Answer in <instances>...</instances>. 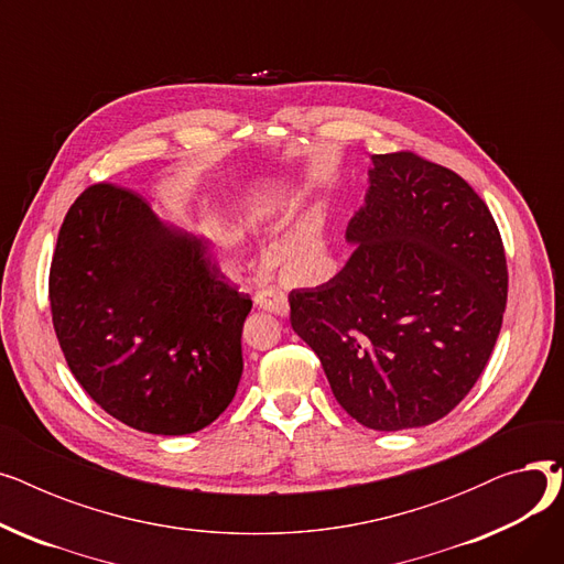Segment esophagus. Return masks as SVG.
<instances>
[{"instance_id": "obj_1", "label": "esophagus", "mask_w": 564, "mask_h": 564, "mask_svg": "<svg viewBox=\"0 0 564 564\" xmlns=\"http://www.w3.org/2000/svg\"><path fill=\"white\" fill-rule=\"evenodd\" d=\"M253 302H256V306L260 311L274 313L279 317H285L290 313V302L285 297V292H281V290H272V288L270 290H262V292L256 294Z\"/></svg>"}]
</instances>
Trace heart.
<instances>
[{"mask_svg": "<svg viewBox=\"0 0 564 564\" xmlns=\"http://www.w3.org/2000/svg\"><path fill=\"white\" fill-rule=\"evenodd\" d=\"M240 207L249 217L270 226L285 224L290 215V205L274 189H258V192L240 194ZM200 240L207 253L217 258L221 264H232L237 258V251H240V235H237V230L217 215L203 217ZM322 249H324V215L319 210H311L294 219V224L281 235L274 253L288 272L302 274L322 253Z\"/></svg>", "mask_w": 564, "mask_h": 564, "instance_id": "obj_1", "label": "heart"}]
</instances>
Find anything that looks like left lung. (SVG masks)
Segmentation results:
<instances>
[{"label":"left lung","instance_id":"8db88e82","mask_svg":"<svg viewBox=\"0 0 564 564\" xmlns=\"http://www.w3.org/2000/svg\"><path fill=\"white\" fill-rule=\"evenodd\" d=\"M50 306L82 389L134 430L194 434L235 398L251 300L200 240L128 189L91 185L70 205Z\"/></svg>","mask_w":564,"mask_h":564}]
</instances>
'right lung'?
Instances as JSON below:
<instances>
[{
    "instance_id": "add662e5",
    "label": "right lung",
    "mask_w": 564,
    "mask_h": 564,
    "mask_svg": "<svg viewBox=\"0 0 564 564\" xmlns=\"http://www.w3.org/2000/svg\"><path fill=\"white\" fill-rule=\"evenodd\" d=\"M343 270L290 292L292 329L354 421L436 423L482 375L508 302L506 251L485 200L413 153L370 155Z\"/></svg>"
}]
</instances>
